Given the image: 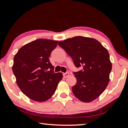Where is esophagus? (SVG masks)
<instances>
[{
	"label": "esophagus",
	"instance_id": "1",
	"mask_svg": "<svg viewBox=\"0 0 128 128\" xmlns=\"http://www.w3.org/2000/svg\"><path fill=\"white\" fill-rule=\"evenodd\" d=\"M63 75H64V78H68V77L69 76V73H68V72L64 73V74H63Z\"/></svg>",
	"mask_w": 128,
	"mask_h": 128
}]
</instances>
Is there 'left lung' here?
<instances>
[{"label": "left lung", "instance_id": "obj_1", "mask_svg": "<svg viewBox=\"0 0 128 128\" xmlns=\"http://www.w3.org/2000/svg\"><path fill=\"white\" fill-rule=\"evenodd\" d=\"M58 45L72 58L76 67L83 68L74 73L77 82L72 88L75 97L84 102L97 98L110 82L112 64L107 50L97 40L82 36L60 41Z\"/></svg>", "mask_w": 128, "mask_h": 128}]
</instances>
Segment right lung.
<instances>
[{
	"label": "right lung",
	"instance_id": "obj_1",
	"mask_svg": "<svg viewBox=\"0 0 128 128\" xmlns=\"http://www.w3.org/2000/svg\"><path fill=\"white\" fill-rule=\"evenodd\" d=\"M58 42L36 40L20 48L14 57L12 70L17 84L33 101L44 102L50 99L62 79V73L53 72L54 67L49 59ZM48 69L50 70L47 71Z\"/></svg>",
	"mask_w": 128,
	"mask_h": 128
}]
</instances>
